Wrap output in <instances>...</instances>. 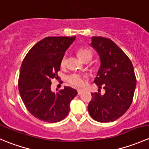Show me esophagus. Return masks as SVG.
Here are the masks:
<instances>
[{
  "label": "esophagus",
  "instance_id": "1",
  "mask_svg": "<svg viewBox=\"0 0 149 149\" xmlns=\"http://www.w3.org/2000/svg\"><path fill=\"white\" fill-rule=\"evenodd\" d=\"M77 91H78V94H81L82 92H83V90H81V89H78Z\"/></svg>",
  "mask_w": 149,
  "mask_h": 149
}]
</instances>
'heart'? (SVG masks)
Returning <instances> with one entry per match:
<instances>
[{"instance_id": "obj_1", "label": "heart", "mask_w": 149, "mask_h": 149, "mask_svg": "<svg viewBox=\"0 0 149 149\" xmlns=\"http://www.w3.org/2000/svg\"><path fill=\"white\" fill-rule=\"evenodd\" d=\"M77 55L79 59L83 61V62L86 61H89L92 58V52L88 48H81L77 51ZM65 63L66 58L65 56H64L63 58L62 61H61V65L64 66L65 65ZM67 81L70 85L75 87H81L83 86L84 83H85L84 77L79 74H76V73L69 75L67 77Z\"/></svg>"}]
</instances>
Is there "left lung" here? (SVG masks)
<instances>
[{"label": "left lung", "mask_w": 149, "mask_h": 149, "mask_svg": "<svg viewBox=\"0 0 149 149\" xmlns=\"http://www.w3.org/2000/svg\"><path fill=\"white\" fill-rule=\"evenodd\" d=\"M91 45L100 55L101 63L94 83L99 88L103 86L105 93H91L88 113L97 122H113L125 113L133 102L136 86L133 65L109 39L92 37Z\"/></svg>", "instance_id": "left-lung-1"}]
</instances>
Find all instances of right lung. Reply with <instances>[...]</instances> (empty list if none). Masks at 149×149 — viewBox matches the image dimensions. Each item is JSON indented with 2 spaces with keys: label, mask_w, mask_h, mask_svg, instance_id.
I'll use <instances>...</instances> for the list:
<instances>
[{
  "label": "right lung",
  "mask_w": 149,
  "mask_h": 149,
  "mask_svg": "<svg viewBox=\"0 0 149 149\" xmlns=\"http://www.w3.org/2000/svg\"><path fill=\"white\" fill-rule=\"evenodd\" d=\"M76 37H48L38 42L25 56L19 79V90L27 110L47 123L61 121L68 115L76 89L65 86L55 93L51 80L58 77L61 61Z\"/></svg>",
  "instance_id": "1"
}]
</instances>
